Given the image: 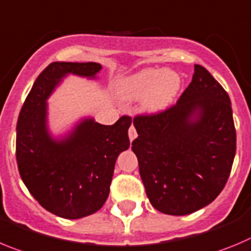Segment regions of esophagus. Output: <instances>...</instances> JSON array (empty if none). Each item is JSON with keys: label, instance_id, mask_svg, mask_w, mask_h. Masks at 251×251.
<instances>
[{"label": "esophagus", "instance_id": "obj_1", "mask_svg": "<svg viewBox=\"0 0 251 251\" xmlns=\"http://www.w3.org/2000/svg\"><path fill=\"white\" fill-rule=\"evenodd\" d=\"M128 135H129V139L130 142L134 141L135 138H137V130H135V128L133 127V126H130L129 128V132H128Z\"/></svg>", "mask_w": 251, "mask_h": 251}]
</instances>
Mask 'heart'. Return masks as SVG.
Wrapping results in <instances>:
<instances>
[{
    "mask_svg": "<svg viewBox=\"0 0 251 251\" xmlns=\"http://www.w3.org/2000/svg\"><path fill=\"white\" fill-rule=\"evenodd\" d=\"M180 84V77L176 72L144 68L119 80L117 92L126 100L144 98V109L149 113H158L173 103Z\"/></svg>",
    "mask_w": 251,
    "mask_h": 251,
    "instance_id": "obj_1",
    "label": "heart"
}]
</instances>
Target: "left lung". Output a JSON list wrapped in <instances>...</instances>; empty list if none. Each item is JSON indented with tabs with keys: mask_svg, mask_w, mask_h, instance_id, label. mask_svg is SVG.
<instances>
[{
	"mask_svg": "<svg viewBox=\"0 0 251 251\" xmlns=\"http://www.w3.org/2000/svg\"><path fill=\"white\" fill-rule=\"evenodd\" d=\"M132 151L147 197L157 210L187 215L204 208L226 184L236 151L230 98L204 67L178 102L133 119Z\"/></svg>",
	"mask_w": 251,
	"mask_h": 251,
	"instance_id": "left-lung-1",
	"label": "left lung"
}]
</instances>
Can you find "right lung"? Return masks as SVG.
<instances>
[{"instance_id": "1", "label": "right lung", "mask_w": 251, "mask_h": 251, "mask_svg": "<svg viewBox=\"0 0 251 251\" xmlns=\"http://www.w3.org/2000/svg\"><path fill=\"white\" fill-rule=\"evenodd\" d=\"M96 62H53L33 83L17 121L16 159L25 185L46 210L79 219L100 210L109 195L114 164L129 148L132 118L113 126L84 118L62 138L48 130L47 100L67 75L94 79Z\"/></svg>"}]
</instances>
